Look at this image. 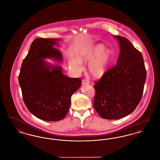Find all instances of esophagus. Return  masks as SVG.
I'll list each match as a JSON object with an SVG mask.
<instances>
[{
    "mask_svg": "<svg viewBox=\"0 0 160 160\" xmlns=\"http://www.w3.org/2000/svg\"><path fill=\"white\" fill-rule=\"evenodd\" d=\"M82 84H89V81H88V80L83 79V80H82Z\"/></svg>",
    "mask_w": 160,
    "mask_h": 160,
    "instance_id": "obj_1",
    "label": "esophagus"
}]
</instances>
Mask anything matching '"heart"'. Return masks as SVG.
<instances>
[{
    "mask_svg": "<svg viewBox=\"0 0 160 160\" xmlns=\"http://www.w3.org/2000/svg\"><path fill=\"white\" fill-rule=\"evenodd\" d=\"M111 56L110 49L105 48L102 44H98L77 54V59H69V66L74 73L79 74L83 69L82 63L89 62L88 69L90 75L96 78H100L105 74Z\"/></svg>",
    "mask_w": 160,
    "mask_h": 160,
    "instance_id": "b5f03b06",
    "label": "heart"
}]
</instances>
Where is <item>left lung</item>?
<instances>
[{
  "mask_svg": "<svg viewBox=\"0 0 160 160\" xmlns=\"http://www.w3.org/2000/svg\"><path fill=\"white\" fill-rule=\"evenodd\" d=\"M120 53L116 65L95 82L93 105L102 118L119 119L131 114L142 99L146 71L143 56L128 39L113 36Z\"/></svg>",
  "mask_w": 160,
  "mask_h": 160,
  "instance_id": "8db88e82",
  "label": "left lung"
}]
</instances>
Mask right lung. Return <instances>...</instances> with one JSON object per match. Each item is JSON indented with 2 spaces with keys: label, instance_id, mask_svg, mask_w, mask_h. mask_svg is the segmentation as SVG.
Segmentation results:
<instances>
[{
  "label": "right lung",
  "instance_id": "add662e5",
  "mask_svg": "<svg viewBox=\"0 0 160 160\" xmlns=\"http://www.w3.org/2000/svg\"><path fill=\"white\" fill-rule=\"evenodd\" d=\"M61 39H35L23 60L18 76L23 100L31 113L44 121L63 119L68 112L71 98L80 87L82 80L63 73L61 65L46 61L63 62L59 46Z\"/></svg>",
  "mask_w": 160,
  "mask_h": 160
}]
</instances>
